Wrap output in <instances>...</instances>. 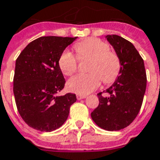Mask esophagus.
Masks as SVG:
<instances>
[{
	"label": "esophagus",
	"instance_id": "34e87169",
	"mask_svg": "<svg viewBox=\"0 0 160 160\" xmlns=\"http://www.w3.org/2000/svg\"><path fill=\"white\" fill-rule=\"evenodd\" d=\"M86 95H81V94H77L76 98L78 100H80V99H84V98H86Z\"/></svg>",
	"mask_w": 160,
	"mask_h": 160
}]
</instances>
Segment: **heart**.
Masks as SVG:
<instances>
[{"label": "heart", "instance_id": "1", "mask_svg": "<svg viewBox=\"0 0 160 160\" xmlns=\"http://www.w3.org/2000/svg\"><path fill=\"white\" fill-rule=\"evenodd\" d=\"M78 58L81 60L91 59L89 74H80L68 81V90L78 94H88L101 84L114 82L121 69V62L116 53L110 51L109 45L98 38H89L74 45ZM78 58L70 51H65L60 57V70L66 76L74 74L78 68Z\"/></svg>", "mask_w": 160, "mask_h": 160}]
</instances>
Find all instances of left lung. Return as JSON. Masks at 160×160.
<instances>
[{
  "mask_svg": "<svg viewBox=\"0 0 160 160\" xmlns=\"http://www.w3.org/2000/svg\"><path fill=\"white\" fill-rule=\"evenodd\" d=\"M121 62L116 81L106 90L109 97L98 93L99 104L91 113L97 125L106 131H119L131 125L142 104L147 86V74L142 58L133 44L121 36L108 35Z\"/></svg>",
  "mask_w": 160,
  "mask_h": 160,
  "instance_id": "left-lung-1",
  "label": "left lung"
}]
</instances>
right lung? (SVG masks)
Wrapping results in <instances>:
<instances>
[{"label": "right lung", "mask_w": 160, "mask_h": 160, "mask_svg": "<svg viewBox=\"0 0 160 160\" xmlns=\"http://www.w3.org/2000/svg\"><path fill=\"white\" fill-rule=\"evenodd\" d=\"M76 37L42 36L31 41L18 57L13 77L15 102L20 116L33 129L54 131L68 119L76 96H58L65 85L58 61Z\"/></svg>", "instance_id": "obj_1"}]
</instances>
